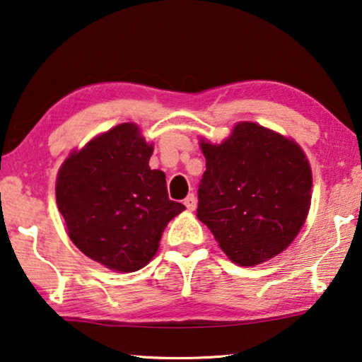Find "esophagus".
<instances>
[{
	"label": "esophagus",
	"instance_id": "34e87169",
	"mask_svg": "<svg viewBox=\"0 0 362 362\" xmlns=\"http://www.w3.org/2000/svg\"><path fill=\"white\" fill-rule=\"evenodd\" d=\"M185 206L187 211H194V209H196L197 202H196V197H194V194H187V197L185 199Z\"/></svg>",
	"mask_w": 362,
	"mask_h": 362
}]
</instances>
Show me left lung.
I'll list each match as a JSON object with an SVG mask.
<instances>
[{
    "label": "left lung",
    "instance_id": "8db88e82",
    "mask_svg": "<svg viewBox=\"0 0 362 362\" xmlns=\"http://www.w3.org/2000/svg\"><path fill=\"white\" fill-rule=\"evenodd\" d=\"M206 156L197 218L238 266L264 263L305 223L312 170L294 140L256 122H238L228 139L201 140Z\"/></svg>",
    "mask_w": 362,
    "mask_h": 362
}]
</instances>
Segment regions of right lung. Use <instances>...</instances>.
<instances>
[{
  "label": "right lung",
  "mask_w": 362,
  "mask_h": 362,
  "mask_svg": "<svg viewBox=\"0 0 362 362\" xmlns=\"http://www.w3.org/2000/svg\"><path fill=\"white\" fill-rule=\"evenodd\" d=\"M151 153L139 125L119 124L71 151L57 176L68 237L112 271L148 264L166 225L186 209L170 201L165 173L148 166Z\"/></svg>",
  "instance_id": "right-lung-1"
}]
</instances>
